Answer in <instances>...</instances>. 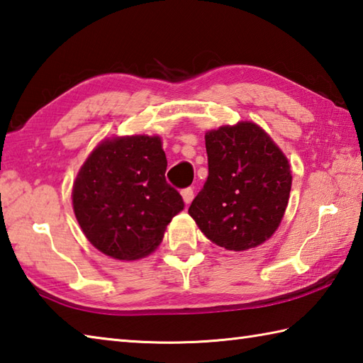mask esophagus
Here are the masks:
<instances>
[{"mask_svg": "<svg viewBox=\"0 0 363 363\" xmlns=\"http://www.w3.org/2000/svg\"><path fill=\"white\" fill-rule=\"evenodd\" d=\"M181 195H182L184 201H186L187 204H190V203H192V200H194V196H195V190L192 187H187V189L182 190Z\"/></svg>", "mask_w": 363, "mask_h": 363, "instance_id": "esophagus-1", "label": "esophagus"}]
</instances>
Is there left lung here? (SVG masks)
Wrapping results in <instances>:
<instances>
[{"instance_id":"obj_1","label":"left lung","mask_w":363,"mask_h":363,"mask_svg":"<svg viewBox=\"0 0 363 363\" xmlns=\"http://www.w3.org/2000/svg\"><path fill=\"white\" fill-rule=\"evenodd\" d=\"M208 179L189 208L208 240L227 250L265 242L282 220L292 187L291 164L254 122L204 135Z\"/></svg>"}]
</instances>
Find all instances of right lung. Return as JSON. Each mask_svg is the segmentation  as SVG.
<instances>
[{
  "label": "right lung",
  "instance_id": "right-lung-1",
  "mask_svg": "<svg viewBox=\"0 0 363 363\" xmlns=\"http://www.w3.org/2000/svg\"><path fill=\"white\" fill-rule=\"evenodd\" d=\"M167 155L159 136L101 141L72 186V208L84 235L117 260H136L160 245L182 196L164 179Z\"/></svg>",
  "mask_w": 363,
  "mask_h": 363
}]
</instances>
